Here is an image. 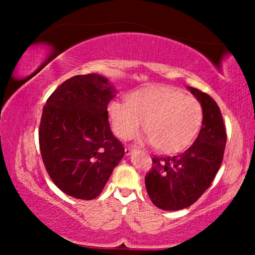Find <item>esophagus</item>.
Returning a JSON list of instances; mask_svg holds the SVG:
<instances>
[{"label":"esophagus","instance_id":"1","mask_svg":"<svg viewBox=\"0 0 255 255\" xmlns=\"http://www.w3.org/2000/svg\"><path fill=\"white\" fill-rule=\"evenodd\" d=\"M132 151H133V149H132L131 147H127V148H125V154H127V155H128V154H131V153H132Z\"/></svg>","mask_w":255,"mask_h":255}]
</instances>
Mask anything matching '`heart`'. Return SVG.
<instances>
[{"mask_svg": "<svg viewBox=\"0 0 255 255\" xmlns=\"http://www.w3.org/2000/svg\"><path fill=\"white\" fill-rule=\"evenodd\" d=\"M108 115L121 139L134 137L144 123L146 142L162 153L187 148L203 122V108L196 99L167 86L137 90L128 95V102H110Z\"/></svg>", "mask_w": 255, "mask_h": 255, "instance_id": "b5f03b06", "label": "heart"}]
</instances>
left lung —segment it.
<instances>
[{
    "label": "left lung",
    "mask_w": 255,
    "mask_h": 255,
    "mask_svg": "<svg viewBox=\"0 0 255 255\" xmlns=\"http://www.w3.org/2000/svg\"><path fill=\"white\" fill-rule=\"evenodd\" d=\"M203 108V122L196 140L173 156H154L145 176L152 203L162 210H181L195 203L210 187L222 165L226 131L221 109L201 90L188 87Z\"/></svg>",
    "instance_id": "8db88e82"
}]
</instances>
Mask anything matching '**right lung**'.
<instances>
[{
  "label": "right lung",
  "mask_w": 255,
  "mask_h": 255,
  "mask_svg": "<svg viewBox=\"0 0 255 255\" xmlns=\"http://www.w3.org/2000/svg\"><path fill=\"white\" fill-rule=\"evenodd\" d=\"M116 89L102 75H76L48 97L39 125V147L51 180L68 196L93 200L124 156L113 134L108 104Z\"/></svg>",
  "instance_id": "add662e5"
}]
</instances>
